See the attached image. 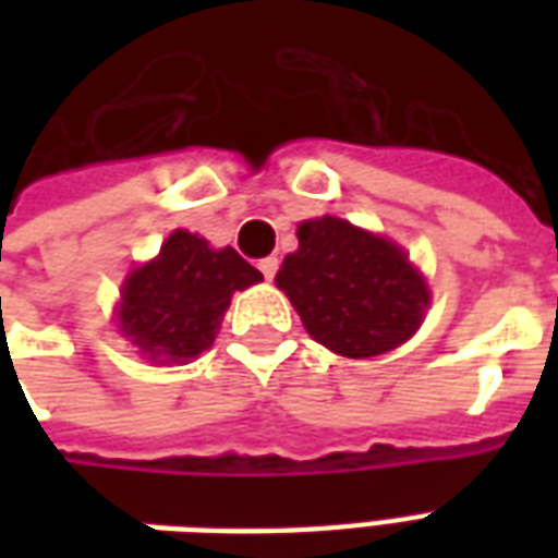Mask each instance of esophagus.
<instances>
[{"mask_svg": "<svg viewBox=\"0 0 558 558\" xmlns=\"http://www.w3.org/2000/svg\"><path fill=\"white\" fill-rule=\"evenodd\" d=\"M259 271H263V278L275 280L278 275V256H266V259H259Z\"/></svg>", "mask_w": 558, "mask_h": 558, "instance_id": "esophagus-1", "label": "esophagus"}]
</instances>
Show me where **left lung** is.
<instances>
[{
  "instance_id": "obj_1",
  "label": "left lung",
  "mask_w": 558,
  "mask_h": 558,
  "mask_svg": "<svg viewBox=\"0 0 558 558\" xmlns=\"http://www.w3.org/2000/svg\"><path fill=\"white\" fill-rule=\"evenodd\" d=\"M275 280L307 335L347 359L407 343L430 307L427 280L400 244L331 215L299 223V251Z\"/></svg>"
}]
</instances>
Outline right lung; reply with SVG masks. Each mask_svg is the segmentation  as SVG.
I'll use <instances>...</instances> for the list:
<instances>
[{
    "instance_id": "add662e5",
    "label": "right lung",
    "mask_w": 558,
    "mask_h": 558,
    "mask_svg": "<svg viewBox=\"0 0 558 558\" xmlns=\"http://www.w3.org/2000/svg\"><path fill=\"white\" fill-rule=\"evenodd\" d=\"M259 280L232 247L215 251L194 232L175 230L160 254L122 283L119 331L151 364H187L211 347L232 292Z\"/></svg>"
}]
</instances>
